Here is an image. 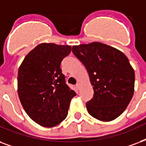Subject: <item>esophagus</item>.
Segmentation results:
<instances>
[{
  "instance_id": "1",
  "label": "esophagus",
  "mask_w": 146,
  "mask_h": 146,
  "mask_svg": "<svg viewBox=\"0 0 146 146\" xmlns=\"http://www.w3.org/2000/svg\"><path fill=\"white\" fill-rule=\"evenodd\" d=\"M80 86H81L80 83H77V84L76 85V87L77 90H80Z\"/></svg>"
}]
</instances>
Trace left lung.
<instances>
[{
  "label": "left lung",
  "mask_w": 146,
  "mask_h": 146,
  "mask_svg": "<svg viewBox=\"0 0 146 146\" xmlns=\"http://www.w3.org/2000/svg\"><path fill=\"white\" fill-rule=\"evenodd\" d=\"M73 54L85 66L93 86L88 113L101 121H112L122 114L134 93L135 73L126 56L104 43L73 46Z\"/></svg>",
  "instance_id": "obj_1"
}]
</instances>
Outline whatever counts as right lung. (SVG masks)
<instances>
[{
    "mask_svg": "<svg viewBox=\"0 0 146 146\" xmlns=\"http://www.w3.org/2000/svg\"><path fill=\"white\" fill-rule=\"evenodd\" d=\"M71 46L41 43L25 56L18 70L21 103L31 119L44 127H53L68 114L76 94L66 83L61 62Z\"/></svg>",
    "mask_w": 146,
    "mask_h": 146,
    "instance_id": "obj_1",
    "label": "right lung"
}]
</instances>
